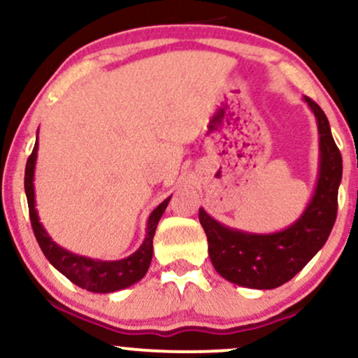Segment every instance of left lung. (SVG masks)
<instances>
[{
	"instance_id": "1",
	"label": "left lung",
	"mask_w": 358,
	"mask_h": 358,
	"mask_svg": "<svg viewBox=\"0 0 358 358\" xmlns=\"http://www.w3.org/2000/svg\"><path fill=\"white\" fill-rule=\"evenodd\" d=\"M318 126V178L301 215L278 232L257 234L229 227L205 212L199 219L208 241V256L227 281L250 289H274L293 279L323 248L336 219L342 182V155L331 136L330 122L316 102L303 96Z\"/></svg>"
}]
</instances>
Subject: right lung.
Returning <instances> with one entry per match:
<instances>
[{
	"label": "right lung",
	"mask_w": 358,
	"mask_h": 358,
	"mask_svg": "<svg viewBox=\"0 0 358 358\" xmlns=\"http://www.w3.org/2000/svg\"><path fill=\"white\" fill-rule=\"evenodd\" d=\"M36 155H38V131H36L35 148L27 162V170H24V193H27L30 220L36 242H38L40 249L48 259V262L65 278L71 279L73 285L82 287V289L92 291V293H116V291L126 289V287L133 286L134 282L141 281L148 273L151 257H153V237L156 225L162 219L163 212L166 210L171 195L150 213L146 222L145 241L131 256L119 259V261H102V259L79 256V254L71 252V250L57 244L40 222L38 212H36L34 183Z\"/></svg>",
	"instance_id": "obj_1"
}]
</instances>
